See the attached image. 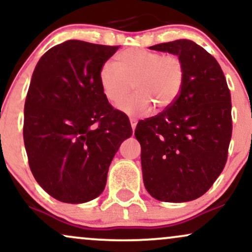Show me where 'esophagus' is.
<instances>
[{"instance_id": "34e87169", "label": "esophagus", "mask_w": 252, "mask_h": 252, "mask_svg": "<svg viewBox=\"0 0 252 252\" xmlns=\"http://www.w3.org/2000/svg\"><path fill=\"white\" fill-rule=\"evenodd\" d=\"M130 123H131V128H132V130H133V131H135L136 126H137V120H135V119H130Z\"/></svg>"}]
</instances>
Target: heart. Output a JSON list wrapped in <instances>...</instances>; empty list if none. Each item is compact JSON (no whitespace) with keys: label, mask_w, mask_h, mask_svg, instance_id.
<instances>
[{"label":"heart","mask_w":252,"mask_h":252,"mask_svg":"<svg viewBox=\"0 0 252 252\" xmlns=\"http://www.w3.org/2000/svg\"><path fill=\"white\" fill-rule=\"evenodd\" d=\"M115 65L103 63L98 81L106 98L120 104L131 93L121 110L131 116L148 113L150 108L164 110L179 96L185 80V63L176 53L163 55L156 51L131 47L115 57Z\"/></svg>","instance_id":"obj_1"}]
</instances>
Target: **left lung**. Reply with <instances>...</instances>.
I'll return each instance as SVG.
<instances>
[{"label": "left lung", "mask_w": 252, "mask_h": 252, "mask_svg": "<svg viewBox=\"0 0 252 252\" xmlns=\"http://www.w3.org/2000/svg\"><path fill=\"white\" fill-rule=\"evenodd\" d=\"M176 53L185 80L174 103L137 124L144 186L159 201L203 195L223 171L231 139V97L221 66L192 40L150 46Z\"/></svg>", "instance_id": "8db88e82"}]
</instances>
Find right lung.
<instances>
[{"label":"right lung","instance_id":"obj_1","mask_svg":"<svg viewBox=\"0 0 252 252\" xmlns=\"http://www.w3.org/2000/svg\"><path fill=\"white\" fill-rule=\"evenodd\" d=\"M120 46L67 40L45 52L24 104L23 138L34 179L62 202L91 201L103 192L129 119L108 102L101 66Z\"/></svg>","mask_w":252,"mask_h":252}]
</instances>
